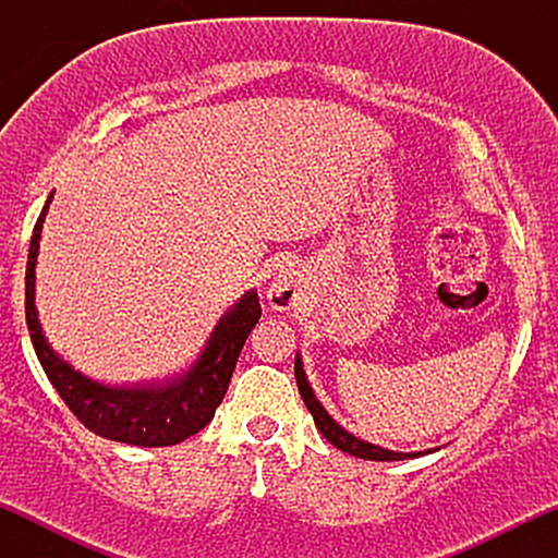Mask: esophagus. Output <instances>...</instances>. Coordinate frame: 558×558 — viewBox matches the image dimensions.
Returning <instances> with one entry per match:
<instances>
[{
  "mask_svg": "<svg viewBox=\"0 0 558 558\" xmlns=\"http://www.w3.org/2000/svg\"><path fill=\"white\" fill-rule=\"evenodd\" d=\"M267 296H270V304L275 306V310H280V312L291 310V306L296 304V299H299L296 280H293L288 272H280L278 278L272 280L270 293H267Z\"/></svg>",
  "mask_w": 558,
  "mask_h": 558,
  "instance_id": "obj_1",
  "label": "esophagus"
}]
</instances>
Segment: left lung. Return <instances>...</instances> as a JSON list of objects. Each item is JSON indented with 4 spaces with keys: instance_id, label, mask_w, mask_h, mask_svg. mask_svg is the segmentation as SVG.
Masks as SVG:
<instances>
[{
    "instance_id": "obj_1",
    "label": "left lung",
    "mask_w": 558,
    "mask_h": 558,
    "mask_svg": "<svg viewBox=\"0 0 558 558\" xmlns=\"http://www.w3.org/2000/svg\"><path fill=\"white\" fill-rule=\"evenodd\" d=\"M293 373H296L299 393H301V399H304L306 409H310V412H312V417H315L317 430L323 433L332 446L341 448V451L351 453V457H356V459H369V462H401V459L417 457V453L388 451V448L367 444V440H360V438H354V435H351V433H345L343 427L338 425V422L332 420L328 412H325L323 403L317 401L315 390H312L310 380H306V375H304V364H301V356L299 354H296V364H293Z\"/></svg>"
}]
</instances>
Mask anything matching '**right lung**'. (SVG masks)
<instances>
[{"label":"right lung","instance_id":"obj_1","mask_svg":"<svg viewBox=\"0 0 558 558\" xmlns=\"http://www.w3.org/2000/svg\"><path fill=\"white\" fill-rule=\"evenodd\" d=\"M49 202L52 196L47 198L36 220L28 248V267H25V323H28L31 341H34L36 356L49 383L68 403L70 412L101 438L159 448L175 446L189 435H196L213 422L215 409L220 407L230 377H233L243 343L254 325L259 323L262 306L257 291H246L230 306L215 325V330L209 332V341L204 343L198 360L175 380L159 383V386L125 388L88 380L86 375H81L78 369H73L54 354L38 325L36 257Z\"/></svg>","mask_w":558,"mask_h":558}]
</instances>
